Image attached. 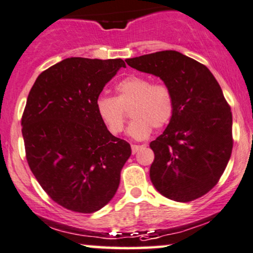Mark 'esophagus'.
<instances>
[{"mask_svg": "<svg viewBox=\"0 0 253 253\" xmlns=\"http://www.w3.org/2000/svg\"><path fill=\"white\" fill-rule=\"evenodd\" d=\"M144 147V144L143 146H137V144H132V153L133 154H136L137 151H139L141 148H143Z\"/></svg>", "mask_w": 253, "mask_h": 253, "instance_id": "1", "label": "esophagus"}]
</instances>
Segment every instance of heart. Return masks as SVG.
<instances>
[{
    "mask_svg": "<svg viewBox=\"0 0 253 253\" xmlns=\"http://www.w3.org/2000/svg\"><path fill=\"white\" fill-rule=\"evenodd\" d=\"M116 92L117 97L99 96L96 100L97 113L112 134L123 132L125 110L129 106L133 120L127 133L136 140L149 136L153 127L167 126L173 116V95L167 84L151 83L146 76L130 75L117 84Z\"/></svg>",
    "mask_w": 253,
    "mask_h": 253,
    "instance_id": "obj_1",
    "label": "heart"
}]
</instances>
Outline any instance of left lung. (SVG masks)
<instances>
[{
	"instance_id": "left-lung-1",
	"label": "left lung",
	"mask_w": 253,
	"mask_h": 253,
	"mask_svg": "<svg viewBox=\"0 0 253 253\" xmlns=\"http://www.w3.org/2000/svg\"><path fill=\"white\" fill-rule=\"evenodd\" d=\"M139 72L160 77L173 95L169 125L150 148V179L168 199L188 203L217 184L232 150V114L211 70L176 50L127 59Z\"/></svg>"
}]
</instances>
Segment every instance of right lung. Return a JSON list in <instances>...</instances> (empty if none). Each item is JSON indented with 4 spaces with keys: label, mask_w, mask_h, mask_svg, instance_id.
<instances>
[{
    "label": "right lung",
    "mask_w": 253,
    "mask_h": 253,
    "mask_svg": "<svg viewBox=\"0 0 253 253\" xmlns=\"http://www.w3.org/2000/svg\"><path fill=\"white\" fill-rule=\"evenodd\" d=\"M124 60L68 58L36 80L22 117L26 160L49 198L77 213L110 203L132 149L109 132L96 100Z\"/></svg>",
    "instance_id": "right-lung-1"
}]
</instances>
